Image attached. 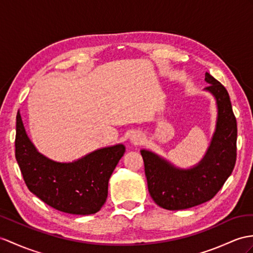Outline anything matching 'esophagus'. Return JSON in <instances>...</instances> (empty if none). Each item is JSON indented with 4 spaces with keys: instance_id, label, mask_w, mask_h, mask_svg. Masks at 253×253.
Here are the masks:
<instances>
[{
    "instance_id": "obj_1",
    "label": "esophagus",
    "mask_w": 253,
    "mask_h": 253,
    "mask_svg": "<svg viewBox=\"0 0 253 253\" xmlns=\"http://www.w3.org/2000/svg\"><path fill=\"white\" fill-rule=\"evenodd\" d=\"M141 139H143V137H141V135L138 134V133H134L132 136H131V141L134 144H138L141 141Z\"/></svg>"
}]
</instances>
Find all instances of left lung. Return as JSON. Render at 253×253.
<instances>
[{"mask_svg":"<svg viewBox=\"0 0 253 253\" xmlns=\"http://www.w3.org/2000/svg\"><path fill=\"white\" fill-rule=\"evenodd\" d=\"M205 88L214 96L218 118L211 146L202 161L192 169L175 168L149 150L140 151L148 190L157 205L181 211L211 200L230 177L236 162L237 123L224 85L205 73Z\"/></svg>","mask_w":253,"mask_h":253,"instance_id":"1","label":"left lung"}]
</instances>
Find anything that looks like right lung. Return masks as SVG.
<instances>
[{
    "mask_svg": "<svg viewBox=\"0 0 253 253\" xmlns=\"http://www.w3.org/2000/svg\"><path fill=\"white\" fill-rule=\"evenodd\" d=\"M15 156L28 189L62 212H97L108 194V180L126 152L122 144L97 149L71 163L55 162L40 153L17 114Z\"/></svg>",
    "mask_w": 253,
    "mask_h": 253,
    "instance_id": "obj_1",
    "label": "right lung"
}]
</instances>
